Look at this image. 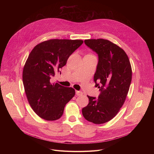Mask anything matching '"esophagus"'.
<instances>
[{"mask_svg": "<svg viewBox=\"0 0 154 154\" xmlns=\"http://www.w3.org/2000/svg\"><path fill=\"white\" fill-rule=\"evenodd\" d=\"M83 94V93L80 91H76V95L77 96H82Z\"/></svg>", "mask_w": 154, "mask_h": 154, "instance_id": "obj_1", "label": "esophagus"}]
</instances>
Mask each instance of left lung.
I'll return each mask as SVG.
<instances>
[{
  "mask_svg": "<svg viewBox=\"0 0 154 154\" xmlns=\"http://www.w3.org/2000/svg\"><path fill=\"white\" fill-rule=\"evenodd\" d=\"M85 45L98 55L94 75L99 88L98 98L88 96L89 103L82 108L84 118L100 124L112 119L123 105L131 81V68L123 49L106 39H85Z\"/></svg>",
  "mask_w": 154,
  "mask_h": 154,
  "instance_id": "left-lung-1",
  "label": "left lung"
}]
</instances>
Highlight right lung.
Returning a JSON list of instances; mask_svg holds the SVG:
<instances>
[{
	"instance_id": "obj_1",
	"label": "right lung",
	"mask_w": 154,
	"mask_h": 154,
	"mask_svg": "<svg viewBox=\"0 0 154 154\" xmlns=\"http://www.w3.org/2000/svg\"><path fill=\"white\" fill-rule=\"evenodd\" d=\"M83 42L79 39H50L36 45L29 55L23 81L28 101L40 118L47 121L60 118L66 104L74 96L72 88L52 83L51 79Z\"/></svg>"
}]
</instances>
